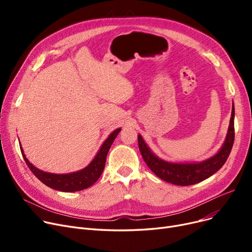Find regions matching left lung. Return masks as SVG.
Masks as SVG:
<instances>
[{
	"label": "left lung",
	"instance_id": "left-lung-1",
	"mask_svg": "<svg viewBox=\"0 0 252 252\" xmlns=\"http://www.w3.org/2000/svg\"><path fill=\"white\" fill-rule=\"evenodd\" d=\"M234 117L235 108L233 103L228 133L222 146L214 156L207 158V159L203 161L181 163L170 162L161 159V158H159L152 152L146 142L144 141L142 136L139 134L138 145L143 159L158 178H160L167 183L178 185V186H189V185L200 183L216 174L224 164V162L227 161L231 153L235 138Z\"/></svg>",
	"mask_w": 252,
	"mask_h": 252
}]
</instances>
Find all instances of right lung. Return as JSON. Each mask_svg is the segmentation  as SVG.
I'll use <instances>...</instances> for the list:
<instances>
[{
	"instance_id": "obj_1",
	"label": "right lung",
	"mask_w": 252,
	"mask_h": 252,
	"mask_svg": "<svg viewBox=\"0 0 252 252\" xmlns=\"http://www.w3.org/2000/svg\"><path fill=\"white\" fill-rule=\"evenodd\" d=\"M121 130L122 128L119 127L112 131L108 138L103 142L96 156L93 158V160L85 168L69 174H51L38 169L26 158L21 145L20 150L23 159L25 160L30 169L32 171V174L42 183H44L46 186L61 192H76L91 187L93 184H95L98 181L105 167L106 157H107L108 151L114 139Z\"/></svg>"
}]
</instances>
